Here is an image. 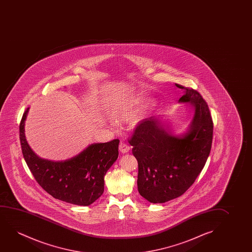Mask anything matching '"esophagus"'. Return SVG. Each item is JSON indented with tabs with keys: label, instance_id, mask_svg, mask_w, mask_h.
I'll return each instance as SVG.
<instances>
[{
	"label": "esophagus",
	"instance_id": "esophagus-1",
	"mask_svg": "<svg viewBox=\"0 0 252 252\" xmlns=\"http://www.w3.org/2000/svg\"><path fill=\"white\" fill-rule=\"evenodd\" d=\"M119 150L121 153H127L130 151V146L126 143V142L121 141L120 143V146H119Z\"/></svg>",
	"mask_w": 252,
	"mask_h": 252
}]
</instances>
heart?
Here are the masks:
<instances>
[{"label": "heart", "instance_id": "1", "mask_svg": "<svg viewBox=\"0 0 252 252\" xmlns=\"http://www.w3.org/2000/svg\"><path fill=\"white\" fill-rule=\"evenodd\" d=\"M135 112L136 111L133 109V107H124L121 110L119 111V113L116 115V120L119 122L131 121V119L134 117Z\"/></svg>", "mask_w": 252, "mask_h": 252}]
</instances>
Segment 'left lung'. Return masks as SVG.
Segmentation results:
<instances>
[{"label":"left lung","mask_w":252,"mask_h":252,"mask_svg":"<svg viewBox=\"0 0 252 252\" xmlns=\"http://www.w3.org/2000/svg\"><path fill=\"white\" fill-rule=\"evenodd\" d=\"M176 86L184 90L180 101L194 107L189 132L174 136L151 117L138 122L128 139L138 160V192L152 203L183 195L200 175L212 148L214 122L206 100L197 90Z\"/></svg>","instance_id":"8db88e82"}]
</instances>
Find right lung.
Wrapping results in <instances>:
<instances>
[{"mask_svg": "<svg viewBox=\"0 0 252 252\" xmlns=\"http://www.w3.org/2000/svg\"><path fill=\"white\" fill-rule=\"evenodd\" d=\"M28 109L20 123V141L25 161L36 182L55 199L90 206L103 193L104 176L118 158L120 140L93 144L65 161L40 158L25 138L24 122Z\"/></svg>", "mask_w": 252, "mask_h": 252, "instance_id": "obj_1", "label": "right lung"}]
</instances>
